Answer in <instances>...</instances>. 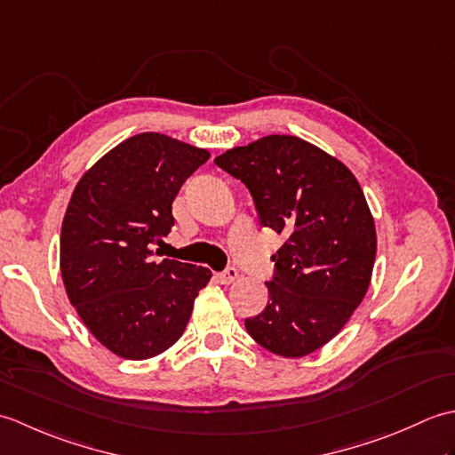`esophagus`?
<instances>
[{"instance_id":"1","label":"esophagus","mask_w":455,"mask_h":455,"mask_svg":"<svg viewBox=\"0 0 455 455\" xmlns=\"http://www.w3.org/2000/svg\"><path fill=\"white\" fill-rule=\"evenodd\" d=\"M238 277V269L235 267V266H228L225 272H220V274H217V279L220 283H225V285H228V283H233L235 279Z\"/></svg>"}]
</instances>
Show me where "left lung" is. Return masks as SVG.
<instances>
[{
	"instance_id": "8db88e82",
	"label": "left lung",
	"mask_w": 455,
	"mask_h": 455,
	"mask_svg": "<svg viewBox=\"0 0 455 455\" xmlns=\"http://www.w3.org/2000/svg\"><path fill=\"white\" fill-rule=\"evenodd\" d=\"M252 196L262 227L285 235L272 256L269 303L246 318L266 350L303 357L342 331L370 287L375 225L342 162L289 134H269L215 158Z\"/></svg>"
}]
</instances>
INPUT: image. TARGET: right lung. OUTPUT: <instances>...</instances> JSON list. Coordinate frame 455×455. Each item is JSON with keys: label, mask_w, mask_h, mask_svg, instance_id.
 I'll return each instance as SVG.
<instances>
[{"label": "right lung", "mask_w": 455, "mask_h": 455, "mask_svg": "<svg viewBox=\"0 0 455 455\" xmlns=\"http://www.w3.org/2000/svg\"><path fill=\"white\" fill-rule=\"evenodd\" d=\"M211 154L166 134L117 144L84 173L68 203L60 272L68 299L98 340L148 360L180 340L211 269L154 259L173 227L172 203Z\"/></svg>", "instance_id": "right-lung-1"}]
</instances>
